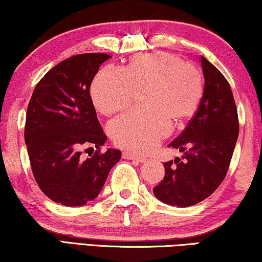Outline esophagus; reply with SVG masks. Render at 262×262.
Wrapping results in <instances>:
<instances>
[{
    "instance_id": "obj_1",
    "label": "esophagus",
    "mask_w": 262,
    "mask_h": 262,
    "mask_svg": "<svg viewBox=\"0 0 262 262\" xmlns=\"http://www.w3.org/2000/svg\"><path fill=\"white\" fill-rule=\"evenodd\" d=\"M122 158L125 159H130V161H135L137 163H144L145 162V158L143 157H140V156H136V155L132 154V152H122Z\"/></svg>"
}]
</instances>
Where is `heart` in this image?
Listing matches in <instances>:
<instances>
[{
	"label": "heart",
	"instance_id": "obj_1",
	"mask_svg": "<svg viewBox=\"0 0 262 262\" xmlns=\"http://www.w3.org/2000/svg\"><path fill=\"white\" fill-rule=\"evenodd\" d=\"M143 90L145 108L115 119L110 134L118 147L148 152L170 133L193 118L203 95L199 69L168 52L134 55L123 69L105 67L91 85L92 100L101 113L113 114L129 107Z\"/></svg>",
	"mask_w": 262,
	"mask_h": 262
}]
</instances>
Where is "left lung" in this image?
<instances>
[{
	"label": "left lung",
	"mask_w": 262,
	"mask_h": 262,
	"mask_svg": "<svg viewBox=\"0 0 262 262\" xmlns=\"http://www.w3.org/2000/svg\"><path fill=\"white\" fill-rule=\"evenodd\" d=\"M200 61L205 77L200 105L184 132L168 144L184 156L164 163L165 176L154 188L158 200L181 208L203 201L221 185L239 134L229 82L205 56Z\"/></svg>",
	"instance_id": "obj_1"
}]
</instances>
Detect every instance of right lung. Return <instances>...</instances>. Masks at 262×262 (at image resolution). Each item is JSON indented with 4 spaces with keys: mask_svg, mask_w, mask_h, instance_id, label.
<instances>
[{
    "mask_svg": "<svg viewBox=\"0 0 262 262\" xmlns=\"http://www.w3.org/2000/svg\"><path fill=\"white\" fill-rule=\"evenodd\" d=\"M110 57L85 53L57 63L34 88L26 111L24 139L33 177L46 196L63 206L95 200L121 158L117 149L100 152L107 136L90 96L92 79ZM89 145L97 150L83 159L81 149Z\"/></svg>",
    "mask_w": 262,
    "mask_h": 262,
    "instance_id": "right-lung-1",
    "label": "right lung"
}]
</instances>
